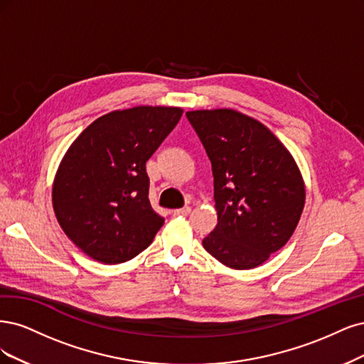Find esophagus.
I'll return each mask as SVG.
<instances>
[{"label": "esophagus", "instance_id": "esophagus-1", "mask_svg": "<svg viewBox=\"0 0 364 364\" xmlns=\"http://www.w3.org/2000/svg\"><path fill=\"white\" fill-rule=\"evenodd\" d=\"M189 213H191V207H183V208L173 210V216H187Z\"/></svg>", "mask_w": 364, "mask_h": 364}]
</instances>
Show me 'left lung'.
I'll return each instance as SVG.
<instances>
[{"label": "left lung", "instance_id": "1", "mask_svg": "<svg viewBox=\"0 0 364 364\" xmlns=\"http://www.w3.org/2000/svg\"><path fill=\"white\" fill-rule=\"evenodd\" d=\"M212 161L218 225L203 246L231 269H252L295 231L306 186L277 136L231 109L186 113Z\"/></svg>", "mask_w": 364, "mask_h": 364}]
</instances>
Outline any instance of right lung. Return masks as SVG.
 <instances>
[{"instance_id": "obj_1", "label": "right lung", "mask_w": 364, "mask_h": 364, "mask_svg": "<svg viewBox=\"0 0 364 364\" xmlns=\"http://www.w3.org/2000/svg\"><path fill=\"white\" fill-rule=\"evenodd\" d=\"M180 107L137 105L93 121L66 151L53 207L66 236L90 259L118 264L146 250L163 219L149 203L146 161L178 124Z\"/></svg>"}]
</instances>
